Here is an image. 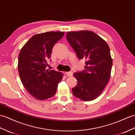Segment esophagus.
<instances>
[{
	"instance_id": "1",
	"label": "esophagus",
	"mask_w": 135,
	"mask_h": 135,
	"mask_svg": "<svg viewBox=\"0 0 135 135\" xmlns=\"http://www.w3.org/2000/svg\"><path fill=\"white\" fill-rule=\"evenodd\" d=\"M66 75H67L68 76H72L73 75V72L71 71H70V72H67V73H65Z\"/></svg>"
}]
</instances>
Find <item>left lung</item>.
<instances>
[{"label": "left lung", "instance_id": "1", "mask_svg": "<svg viewBox=\"0 0 135 135\" xmlns=\"http://www.w3.org/2000/svg\"><path fill=\"white\" fill-rule=\"evenodd\" d=\"M67 40L78 59L86 60L84 70L74 74L78 81L74 96L84 101L97 98L110 79L112 59L108 44L93 32H69Z\"/></svg>", "mask_w": 135, "mask_h": 135}]
</instances>
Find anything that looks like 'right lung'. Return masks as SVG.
Masks as SVG:
<instances>
[{
	"label": "right lung",
	"mask_w": 135,
	"mask_h": 135,
	"mask_svg": "<svg viewBox=\"0 0 135 135\" xmlns=\"http://www.w3.org/2000/svg\"><path fill=\"white\" fill-rule=\"evenodd\" d=\"M64 32H48L34 35L21 49L18 70L21 82L34 98L44 100L56 94L63 77L60 72L47 69L52 48Z\"/></svg>",
	"instance_id": "obj_1"
}]
</instances>
